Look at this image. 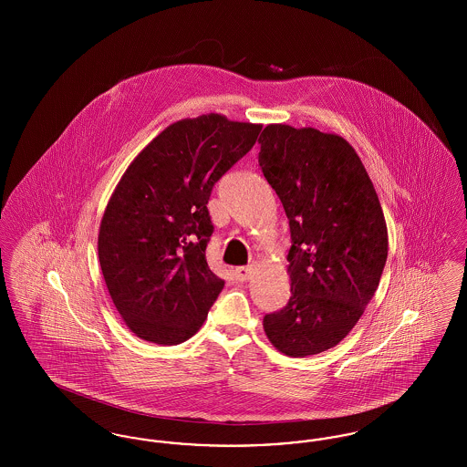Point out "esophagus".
I'll list each match as a JSON object with an SVG mask.
<instances>
[{
	"mask_svg": "<svg viewBox=\"0 0 467 467\" xmlns=\"http://www.w3.org/2000/svg\"><path fill=\"white\" fill-rule=\"evenodd\" d=\"M234 278L238 280V282H246V280H250V276H252V273H254V267L250 266H240L236 267L234 271Z\"/></svg>",
	"mask_w": 467,
	"mask_h": 467,
	"instance_id": "34e87169",
	"label": "esophagus"
}]
</instances>
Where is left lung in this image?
Wrapping results in <instances>:
<instances>
[{
	"label": "left lung",
	"mask_w": 467,
	"mask_h": 467,
	"mask_svg": "<svg viewBox=\"0 0 467 467\" xmlns=\"http://www.w3.org/2000/svg\"><path fill=\"white\" fill-rule=\"evenodd\" d=\"M259 166L289 219L290 299L263 318L289 357L336 347L375 296L389 234L373 182L354 147L315 128L269 124Z\"/></svg>",
	"instance_id": "8db88e82"
}]
</instances>
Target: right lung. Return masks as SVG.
I'll return each instance as SVG.
<instances>
[{"mask_svg": "<svg viewBox=\"0 0 467 467\" xmlns=\"http://www.w3.org/2000/svg\"><path fill=\"white\" fill-rule=\"evenodd\" d=\"M261 124L221 113L182 119L134 157L105 208L98 255L111 301L138 337L178 345L223 289L206 263L215 182L254 147Z\"/></svg>", "mask_w": 467, "mask_h": 467, "instance_id": "obj_1", "label": "right lung"}]
</instances>
